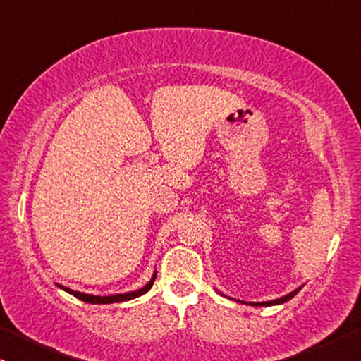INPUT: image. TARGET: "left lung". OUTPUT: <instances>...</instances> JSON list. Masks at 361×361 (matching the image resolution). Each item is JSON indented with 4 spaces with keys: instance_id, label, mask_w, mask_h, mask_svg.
<instances>
[{
    "instance_id": "left-lung-1",
    "label": "left lung",
    "mask_w": 361,
    "mask_h": 361,
    "mask_svg": "<svg viewBox=\"0 0 361 361\" xmlns=\"http://www.w3.org/2000/svg\"><path fill=\"white\" fill-rule=\"evenodd\" d=\"M300 290V288L299 289H295V290H293V293L290 294H288V295H284V298H281V299H276V300H269V302H261V304H253V305H276V304H283V302H286V300H289V299H293L295 294H298Z\"/></svg>"
}]
</instances>
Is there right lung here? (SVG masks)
<instances>
[{
	"label": "right lung",
	"instance_id": "1",
	"mask_svg": "<svg viewBox=\"0 0 361 361\" xmlns=\"http://www.w3.org/2000/svg\"><path fill=\"white\" fill-rule=\"evenodd\" d=\"M154 279L156 276H152V279L147 283L145 288H141L140 290H135V293H128V294H116V295H90V294H83V293H78V290H72L68 288H63V286H61V288L63 290H67V293H71L72 295H75V298H78L80 300H83V302H88V304H113V302H123V300H130V299H135L137 298V295H142L145 293H147L152 288V284H154Z\"/></svg>",
	"mask_w": 361,
	"mask_h": 361
}]
</instances>
